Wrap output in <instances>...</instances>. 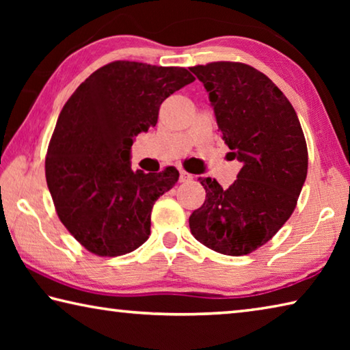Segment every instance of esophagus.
Returning a JSON list of instances; mask_svg holds the SVG:
<instances>
[{"mask_svg": "<svg viewBox=\"0 0 350 350\" xmlns=\"http://www.w3.org/2000/svg\"><path fill=\"white\" fill-rule=\"evenodd\" d=\"M180 182H191L193 180V174L187 173V171H180V177H179Z\"/></svg>", "mask_w": 350, "mask_h": 350, "instance_id": "1", "label": "esophagus"}]
</instances>
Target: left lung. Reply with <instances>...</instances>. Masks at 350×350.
I'll return each mask as SVG.
<instances>
[{"label":"left lung","instance_id":"8db88e82","mask_svg":"<svg viewBox=\"0 0 350 350\" xmlns=\"http://www.w3.org/2000/svg\"><path fill=\"white\" fill-rule=\"evenodd\" d=\"M189 70L204 83L216 122L242 168L224 189L200 177L205 202L189 216L200 244L228 256L264 245L292 215L307 176V145L292 103L267 75L244 63Z\"/></svg>","mask_w":350,"mask_h":350}]
</instances>
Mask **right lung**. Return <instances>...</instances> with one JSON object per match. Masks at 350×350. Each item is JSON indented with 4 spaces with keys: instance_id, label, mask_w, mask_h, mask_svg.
Masks as SVG:
<instances>
[{
    "instance_id": "right-lung-1",
    "label": "right lung",
    "mask_w": 350,
    "mask_h": 350,
    "mask_svg": "<svg viewBox=\"0 0 350 350\" xmlns=\"http://www.w3.org/2000/svg\"><path fill=\"white\" fill-rule=\"evenodd\" d=\"M191 81L185 68L112 62L63 106L47 148L46 182L58 217L86 250L120 256L150 238L152 205L179 171H133L131 146L156 126L163 100Z\"/></svg>"
}]
</instances>
